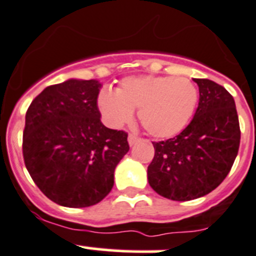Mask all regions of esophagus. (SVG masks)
I'll return each mask as SVG.
<instances>
[{
    "mask_svg": "<svg viewBox=\"0 0 256 256\" xmlns=\"http://www.w3.org/2000/svg\"><path fill=\"white\" fill-rule=\"evenodd\" d=\"M128 144H130V146H132L134 144H136V142H139V138L136 135H134V134H130V135L128 136Z\"/></svg>",
    "mask_w": 256,
    "mask_h": 256,
    "instance_id": "34e87169",
    "label": "esophagus"
}]
</instances>
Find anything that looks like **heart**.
I'll return each mask as SVG.
<instances>
[{"label": "heart", "mask_w": 256, "mask_h": 256, "mask_svg": "<svg viewBox=\"0 0 256 256\" xmlns=\"http://www.w3.org/2000/svg\"><path fill=\"white\" fill-rule=\"evenodd\" d=\"M198 90L184 77L142 76L128 77L116 92L102 90L97 107L110 128H120L130 121L134 110L142 128L155 138H172L187 126L194 114Z\"/></svg>", "instance_id": "heart-1"}]
</instances>
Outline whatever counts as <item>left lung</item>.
Instances as JSON below:
<instances>
[{
    "instance_id": "obj_1",
    "label": "left lung",
    "mask_w": 256,
    "mask_h": 256,
    "mask_svg": "<svg viewBox=\"0 0 256 256\" xmlns=\"http://www.w3.org/2000/svg\"><path fill=\"white\" fill-rule=\"evenodd\" d=\"M200 102L190 125L166 142H152L148 180L172 200L204 197L228 176L240 146V125L234 97L214 80L194 78Z\"/></svg>"
}]
</instances>
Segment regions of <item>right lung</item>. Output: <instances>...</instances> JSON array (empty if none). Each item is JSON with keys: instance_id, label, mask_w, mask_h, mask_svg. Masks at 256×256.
<instances>
[{"instance_id": "add662e5", "label": "right lung", "mask_w": 256, "mask_h": 256, "mask_svg": "<svg viewBox=\"0 0 256 256\" xmlns=\"http://www.w3.org/2000/svg\"><path fill=\"white\" fill-rule=\"evenodd\" d=\"M101 83L68 80L45 88L28 106L22 154L26 169L52 202L82 208L114 187V168L128 152V134L101 122Z\"/></svg>"}]
</instances>
